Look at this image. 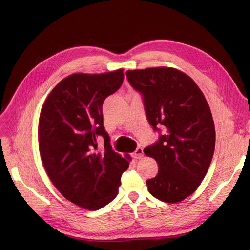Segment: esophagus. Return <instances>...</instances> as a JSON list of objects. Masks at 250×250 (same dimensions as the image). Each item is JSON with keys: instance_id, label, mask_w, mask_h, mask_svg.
Masks as SVG:
<instances>
[{"instance_id": "esophagus-1", "label": "esophagus", "mask_w": 250, "mask_h": 250, "mask_svg": "<svg viewBox=\"0 0 250 250\" xmlns=\"http://www.w3.org/2000/svg\"><path fill=\"white\" fill-rule=\"evenodd\" d=\"M143 156H144V150L142 148H140V147L137 148L136 151L132 154V157H133V158H135V159H141Z\"/></svg>"}]
</instances>
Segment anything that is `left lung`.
<instances>
[{
  "instance_id": "8db88e82",
  "label": "left lung",
  "mask_w": 250,
  "mask_h": 250,
  "mask_svg": "<svg viewBox=\"0 0 250 250\" xmlns=\"http://www.w3.org/2000/svg\"><path fill=\"white\" fill-rule=\"evenodd\" d=\"M126 78L142 95L147 120L159 133L158 141L144 149L159 167L146 181L148 189L160 201L181 202L199 188L213 158L211 109L192 79L176 69L126 71Z\"/></svg>"
}]
</instances>
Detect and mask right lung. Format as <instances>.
Returning <instances> with one entry per match:
<instances>
[{
    "instance_id": "1",
    "label": "right lung",
    "mask_w": 250,
    "mask_h": 250,
    "mask_svg": "<svg viewBox=\"0 0 250 250\" xmlns=\"http://www.w3.org/2000/svg\"><path fill=\"white\" fill-rule=\"evenodd\" d=\"M123 82L122 69L70 75L50 92L39 116V152L48 177L65 199L90 211L115 198L128 168L111 148L102 113L104 100ZM98 136L104 140L101 150Z\"/></svg>"
}]
</instances>
